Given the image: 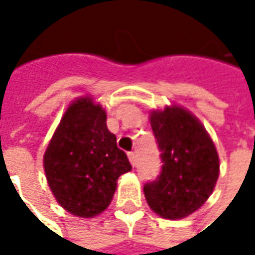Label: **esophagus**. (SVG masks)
I'll use <instances>...</instances> for the list:
<instances>
[{"mask_svg": "<svg viewBox=\"0 0 255 255\" xmlns=\"http://www.w3.org/2000/svg\"><path fill=\"white\" fill-rule=\"evenodd\" d=\"M128 159H129L131 165H135V153L134 152H129L128 153Z\"/></svg>", "mask_w": 255, "mask_h": 255, "instance_id": "1", "label": "esophagus"}]
</instances>
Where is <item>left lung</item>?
Returning a JSON list of instances; mask_svg holds the SVG:
<instances>
[{
  "mask_svg": "<svg viewBox=\"0 0 255 255\" xmlns=\"http://www.w3.org/2000/svg\"><path fill=\"white\" fill-rule=\"evenodd\" d=\"M150 127L161 150L162 170L144 184V196L158 216L170 220L199 210L214 190L220 164L207 129L189 111L167 106L150 112Z\"/></svg>",
  "mask_w": 255,
  "mask_h": 255,
  "instance_id": "8db88e82",
  "label": "left lung"
}]
</instances>
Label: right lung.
Segmentation results:
<instances>
[{"instance_id": "1", "label": "right lung", "mask_w": 255, "mask_h": 255, "mask_svg": "<svg viewBox=\"0 0 255 255\" xmlns=\"http://www.w3.org/2000/svg\"><path fill=\"white\" fill-rule=\"evenodd\" d=\"M131 170L105 109L91 97L69 105L44 153V171L56 201L71 214L90 219L103 213L117 180Z\"/></svg>"}]
</instances>
